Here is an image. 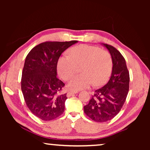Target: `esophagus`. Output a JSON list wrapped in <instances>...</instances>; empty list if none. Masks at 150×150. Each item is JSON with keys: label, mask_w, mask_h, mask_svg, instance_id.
<instances>
[{"label": "esophagus", "mask_w": 150, "mask_h": 150, "mask_svg": "<svg viewBox=\"0 0 150 150\" xmlns=\"http://www.w3.org/2000/svg\"><path fill=\"white\" fill-rule=\"evenodd\" d=\"M76 93H77V91H69V92H68L67 93V97H69V96H72L74 95V94H76Z\"/></svg>", "instance_id": "obj_1"}]
</instances>
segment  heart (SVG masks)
Here are the masks:
<instances>
[{
	"mask_svg": "<svg viewBox=\"0 0 150 150\" xmlns=\"http://www.w3.org/2000/svg\"><path fill=\"white\" fill-rule=\"evenodd\" d=\"M68 55L61 56L57 62V72L63 80L67 81L77 72L81 74L70 80L68 87L77 91L93 84L100 86L106 82L112 70V57L108 51L93 45L82 44L71 48Z\"/></svg>",
	"mask_w": 150,
	"mask_h": 150,
	"instance_id": "1",
	"label": "heart"
}]
</instances>
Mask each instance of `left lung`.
I'll list each match as a JSON object with an SVG mask.
<instances>
[{"instance_id": "left-lung-1", "label": "left lung", "mask_w": 150, "mask_h": 150, "mask_svg": "<svg viewBox=\"0 0 150 150\" xmlns=\"http://www.w3.org/2000/svg\"><path fill=\"white\" fill-rule=\"evenodd\" d=\"M103 45L112 57L111 77L103 87L95 91L89 103L84 106L85 115L98 122L108 121L118 115L126 101L130 83V75L122 55L115 47Z\"/></svg>"}]
</instances>
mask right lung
Instances as JSON below:
<instances>
[{
  "mask_svg": "<svg viewBox=\"0 0 150 150\" xmlns=\"http://www.w3.org/2000/svg\"><path fill=\"white\" fill-rule=\"evenodd\" d=\"M77 42H43L26 57L21 89L28 108L42 120H54L64 112L67 94L61 93L65 84L57 77V65L62 53Z\"/></svg>",
  "mask_w": 150,
  "mask_h": 150,
  "instance_id": "add662e5",
  "label": "right lung"
}]
</instances>
